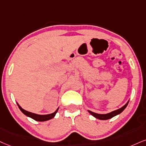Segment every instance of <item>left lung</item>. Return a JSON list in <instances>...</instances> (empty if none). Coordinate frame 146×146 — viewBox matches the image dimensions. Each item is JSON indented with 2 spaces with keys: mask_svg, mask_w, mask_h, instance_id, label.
Returning <instances> with one entry per match:
<instances>
[{
  "mask_svg": "<svg viewBox=\"0 0 146 146\" xmlns=\"http://www.w3.org/2000/svg\"><path fill=\"white\" fill-rule=\"evenodd\" d=\"M129 104V102H127V104H125V106H123V107L121 108L118 109V110H116L115 111H111L110 113H108V114H96V113H94L93 112V111H89V112L91 114L92 116H93L94 117H95L96 118H98V119H100V120H108V119H110V118H112V117H114L115 116H116V115L120 114V113L123 111L126 108V107H127V105H128Z\"/></svg>",
  "mask_w": 146,
  "mask_h": 146,
  "instance_id": "1",
  "label": "left lung"
}]
</instances>
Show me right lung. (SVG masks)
I'll list each match as a JSON object with an SVG mask.
<instances>
[{"label":"right lung","mask_w":146,"mask_h":146,"mask_svg":"<svg viewBox=\"0 0 146 146\" xmlns=\"http://www.w3.org/2000/svg\"><path fill=\"white\" fill-rule=\"evenodd\" d=\"M17 106H19V108L20 109V110L22 111V112L25 115H26V116H28V117H30V118H32V119L36 120V121H40V122L46 121V120H50V119H51V118H53V117L55 116V115L56 114L57 111V110H58V109H59V108H57V110L55 111V112L52 113V114H46V115H39V114H34V113L30 112V111H28L25 110H23V109L21 108L19 106V104H17Z\"/></svg>","instance_id":"right-lung-1"}]
</instances>
